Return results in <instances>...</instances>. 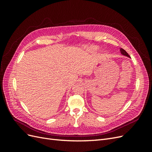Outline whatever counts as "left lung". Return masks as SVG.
I'll return each instance as SVG.
<instances>
[{"label":"left lung","mask_w":152,"mask_h":152,"mask_svg":"<svg viewBox=\"0 0 152 152\" xmlns=\"http://www.w3.org/2000/svg\"><path fill=\"white\" fill-rule=\"evenodd\" d=\"M121 52L122 54L124 55V56H127V57H130V56H129V55L128 54V53L125 50L123 49L122 48H121Z\"/></svg>","instance_id":"obj_1"}]
</instances>
